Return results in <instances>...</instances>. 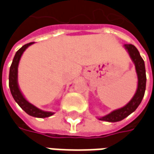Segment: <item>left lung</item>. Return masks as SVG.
I'll list each match as a JSON object with an SVG mask.
<instances>
[{"label": "left lung", "instance_id": "obj_1", "mask_svg": "<svg viewBox=\"0 0 154 154\" xmlns=\"http://www.w3.org/2000/svg\"><path fill=\"white\" fill-rule=\"evenodd\" d=\"M124 48L128 52L129 57L135 66V71L138 77V87L135 94L129 103L119 109L111 111L106 116H101L98 119L107 122H118L122 120L138 108L142 101L146 89V71L144 61L140 56L139 52L133 44H124Z\"/></svg>", "mask_w": 154, "mask_h": 154}]
</instances>
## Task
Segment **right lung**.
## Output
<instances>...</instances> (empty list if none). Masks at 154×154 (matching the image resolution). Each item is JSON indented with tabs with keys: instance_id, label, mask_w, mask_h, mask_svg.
Instances as JSON below:
<instances>
[{
	"instance_id": "add662e5",
	"label": "right lung",
	"mask_w": 154,
	"mask_h": 154,
	"mask_svg": "<svg viewBox=\"0 0 154 154\" xmlns=\"http://www.w3.org/2000/svg\"><path fill=\"white\" fill-rule=\"evenodd\" d=\"M33 44H35V43H29V44H25L16 52L15 57H14V59L12 61L11 66L10 67L9 87H10V90H11V95L13 98H14V100H15V102L18 104L21 107L22 110H24L28 115H29L30 116H33V117L46 118V117H49V116H53L54 112L40 110L39 108L34 106L30 102H29L28 100H26L25 96L21 92L18 83V67L19 63H20V60L24 52Z\"/></svg>"
}]
</instances>
